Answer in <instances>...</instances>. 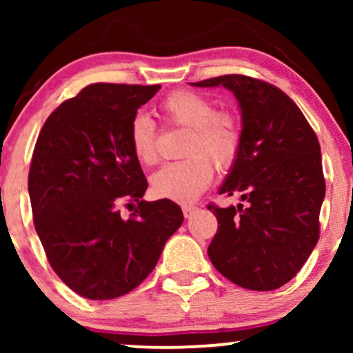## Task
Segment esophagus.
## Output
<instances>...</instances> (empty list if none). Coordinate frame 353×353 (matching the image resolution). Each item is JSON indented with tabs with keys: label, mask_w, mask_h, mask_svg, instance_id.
<instances>
[{
	"label": "esophagus",
	"mask_w": 353,
	"mask_h": 353,
	"mask_svg": "<svg viewBox=\"0 0 353 353\" xmlns=\"http://www.w3.org/2000/svg\"><path fill=\"white\" fill-rule=\"evenodd\" d=\"M196 210H197L196 205H182V212H184L185 219H189L194 212H196Z\"/></svg>",
	"instance_id": "obj_1"
}]
</instances>
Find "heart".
Instances as JSON below:
<instances>
[{
	"instance_id": "b5f03b06",
	"label": "heart",
	"mask_w": 353,
	"mask_h": 353,
	"mask_svg": "<svg viewBox=\"0 0 353 353\" xmlns=\"http://www.w3.org/2000/svg\"><path fill=\"white\" fill-rule=\"evenodd\" d=\"M161 112L169 123L189 129L185 154L177 163H168L151 176V190L159 199L182 202L196 201L214 177V164L229 169L241 151V128L225 112H216L212 101L194 91H176L161 104ZM129 145L141 164H154L156 125L144 112H137L129 123ZM211 159L209 160L208 157Z\"/></svg>"
}]
</instances>
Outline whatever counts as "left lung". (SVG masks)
<instances>
[{"label": "left lung", "instance_id": "obj_1", "mask_svg": "<svg viewBox=\"0 0 353 353\" xmlns=\"http://www.w3.org/2000/svg\"><path fill=\"white\" fill-rule=\"evenodd\" d=\"M189 84L229 89L241 109V151L219 194H241L245 205H209L219 222L210 262L244 289H279L319 241L325 181L317 136L297 104L264 81L225 74Z\"/></svg>", "mask_w": 353, "mask_h": 353}]
</instances>
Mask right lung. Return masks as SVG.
Returning <instances> with one entry per match:
<instances>
[{"label": "right lung", "instance_id": "1", "mask_svg": "<svg viewBox=\"0 0 353 353\" xmlns=\"http://www.w3.org/2000/svg\"><path fill=\"white\" fill-rule=\"evenodd\" d=\"M159 84L86 86L51 112L36 141L28 192L34 229L59 279L81 297L108 301L152 272L184 216L176 202L143 199L145 181L129 123ZM137 203L129 219L119 203Z\"/></svg>", "mask_w": 353, "mask_h": 353}]
</instances>
